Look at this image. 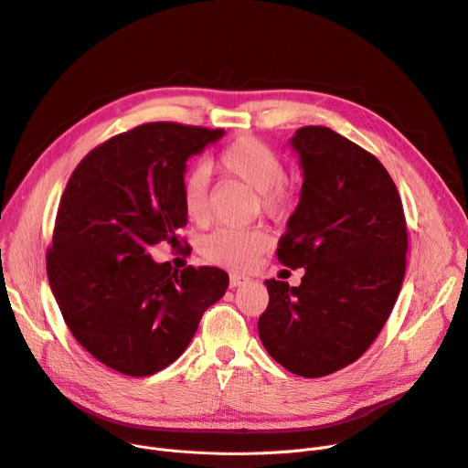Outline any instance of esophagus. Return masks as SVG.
<instances>
[{"label":"esophagus","instance_id":"1","mask_svg":"<svg viewBox=\"0 0 468 468\" xmlns=\"http://www.w3.org/2000/svg\"><path fill=\"white\" fill-rule=\"evenodd\" d=\"M250 282V278L244 276V274H229V286L231 288H239V286H244Z\"/></svg>","mask_w":468,"mask_h":468}]
</instances>
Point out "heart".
<instances>
[{"instance_id": "obj_1", "label": "heart", "mask_w": 468, "mask_h": 468, "mask_svg": "<svg viewBox=\"0 0 468 468\" xmlns=\"http://www.w3.org/2000/svg\"><path fill=\"white\" fill-rule=\"evenodd\" d=\"M218 167L256 190L265 214L280 218L293 208L297 192L286 180L284 158L265 141L252 135L237 137L218 154ZM180 196L190 220L197 224L208 220V176L203 169L184 176ZM269 244L271 237L263 228H226L203 239L201 254L210 263L242 271L252 267Z\"/></svg>"}]
</instances>
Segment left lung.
<instances>
[{
    "label": "left lung",
    "mask_w": 468,
    "mask_h": 468,
    "mask_svg": "<svg viewBox=\"0 0 468 468\" xmlns=\"http://www.w3.org/2000/svg\"><path fill=\"white\" fill-rule=\"evenodd\" d=\"M292 146L304 180L276 258L304 276L297 288L265 280L258 331L276 363L320 378L359 359L388 322L407 271V218L393 178L359 144L304 126Z\"/></svg>",
    "instance_id": "1"
}]
</instances>
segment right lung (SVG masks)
<instances>
[{"instance_id": "1", "label": "right lung", "mask_w": 468, "mask_h": 468, "mask_svg": "<svg viewBox=\"0 0 468 468\" xmlns=\"http://www.w3.org/2000/svg\"><path fill=\"white\" fill-rule=\"evenodd\" d=\"M224 130L150 122L90 150L59 199L47 250L50 290L79 345L126 377H150L190 345L229 276L176 271L148 248L184 239L186 162Z\"/></svg>"}]
</instances>
